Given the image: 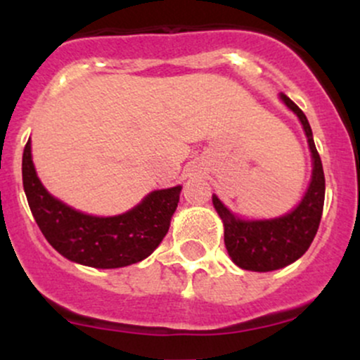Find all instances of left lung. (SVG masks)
<instances>
[{
  "instance_id": "left-lung-1",
  "label": "left lung",
  "mask_w": 360,
  "mask_h": 360,
  "mask_svg": "<svg viewBox=\"0 0 360 360\" xmlns=\"http://www.w3.org/2000/svg\"><path fill=\"white\" fill-rule=\"evenodd\" d=\"M281 100L298 115L308 137L313 155L311 183L301 203L286 217L274 220H240L233 217L217 196H213L214 208L225 225V247L229 255L245 271H276L298 260L311 245L323 213L325 176L320 154L313 142L311 127L295 101L289 100L284 93H281Z\"/></svg>"
}]
</instances>
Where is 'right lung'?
Returning <instances> with one entry per match:
<instances>
[{"label":"right lung","instance_id":"1","mask_svg":"<svg viewBox=\"0 0 360 360\" xmlns=\"http://www.w3.org/2000/svg\"><path fill=\"white\" fill-rule=\"evenodd\" d=\"M23 189L37 225L65 259L96 269H117L140 262L166 237L179 203L181 186L147 194L142 203L117 217H93L51 196L37 177L30 140L22 160Z\"/></svg>","mask_w":360,"mask_h":360}]
</instances>
